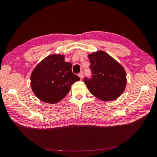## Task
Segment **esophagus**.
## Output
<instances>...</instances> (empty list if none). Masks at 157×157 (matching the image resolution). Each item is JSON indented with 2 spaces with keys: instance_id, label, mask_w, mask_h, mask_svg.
Here are the masks:
<instances>
[{
  "instance_id": "34e87169",
  "label": "esophagus",
  "mask_w": 157,
  "mask_h": 157,
  "mask_svg": "<svg viewBox=\"0 0 157 157\" xmlns=\"http://www.w3.org/2000/svg\"><path fill=\"white\" fill-rule=\"evenodd\" d=\"M78 75H79V78H80V79H82V78H83V72H82V71H81V72L78 74Z\"/></svg>"
}]
</instances>
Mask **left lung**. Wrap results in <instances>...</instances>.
<instances>
[{"label": "left lung", "instance_id": "8db88e82", "mask_svg": "<svg viewBox=\"0 0 157 157\" xmlns=\"http://www.w3.org/2000/svg\"><path fill=\"white\" fill-rule=\"evenodd\" d=\"M91 75L84 82L91 94L99 99L110 101L123 94L126 86V73L122 66L104 51L89 55Z\"/></svg>", "mask_w": 157, "mask_h": 157}]
</instances>
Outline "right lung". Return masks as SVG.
Here are the masks:
<instances>
[{"mask_svg": "<svg viewBox=\"0 0 157 157\" xmlns=\"http://www.w3.org/2000/svg\"><path fill=\"white\" fill-rule=\"evenodd\" d=\"M72 64L64 56L53 55L45 58L31 75V87L36 96L45 102L55 104L64 98L71 85L80 79L73 74Z\"/></svg>", "mask_w": 157, "mask_h": 157, "instance_id": "right-lung-1", "label": "right lung"}]
</instances>
